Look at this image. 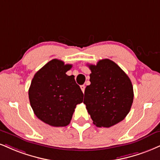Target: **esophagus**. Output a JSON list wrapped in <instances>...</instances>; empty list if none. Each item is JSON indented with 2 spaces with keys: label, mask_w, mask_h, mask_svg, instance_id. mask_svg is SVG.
Masks as SVG:
<instances>
[{
  "label": "esophagus",
  "mask_w": 160,
  "mask_h": 160,
  "mask_svg": "<svg viewBox=\"0 0 160 160\" xmlns=\"http://www.w3.org/2000/svg\"><path fill=\"white\" fill-rule=\"evenodd\" d=\"M80 88H81L82 92H84V91H85V88H86L85 85H82V86H80Z\"/></svg>",
  "instance_id": "34e87169"
}]
</instances>
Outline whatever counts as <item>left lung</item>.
Masks as SVG:
<instances>
[{"instance_id": "obj_1", "label": "left lung", "mask_w": 160, "mask_h": 160, "mask_svg": "<svg viewBox=\"0 0 160 160\" xmlns=\"http://www.w3.org/2000/svg\"><path fill=\"white\" fill-rule=\"evenodd\" d=\"M90 82L84 92V104L93 124L109 128L124 120L133 101L129 77L116 63L105 59L88 65Z\"/></svg>"}]
</instances>
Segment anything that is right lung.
Instances as JSON below:
<instances>
[{
    "label": "right lung",
    "instance_id": "right-lung-1",
    "mask_svg": "<svg viewBox=\"0 0 160 160\" xmlns=\"http://www.w3.org/2000/svg\"><path fill=\"white\" fill-rule=\"evenodd\" d=\"M72 65L53 59L38 71L28 91L29 100L38 119L53 127L69 124L83 93L74 75L66 74Z\"/></svg>",
    "mask_w": 160,
    "mask_h": 160
}]
</instances>
